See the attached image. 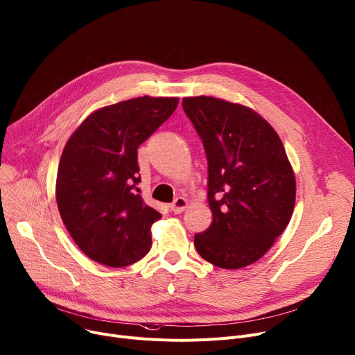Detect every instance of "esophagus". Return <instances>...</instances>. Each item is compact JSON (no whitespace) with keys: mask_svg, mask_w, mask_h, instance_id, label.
I'll list each match as a JSON object with an SVG mask.
<instances>
[{"mask_svg":"<svg viewBox=\"0 0 355 355\" xmlns=\"http://www.w3.org/2000/svg\"><path fill=\"white\" fill-rule=\"evenodd\" d=\"M187 205H188V200L184 198V197H178V198L174 200V202L170 205V208H171L174 214H181L182 211H185Z\"/></svg>","mask_w":355,"mask_h":355,"instance_id":"34e87169","label":"esophagus"}]
</instances>
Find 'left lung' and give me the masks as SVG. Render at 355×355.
<instances>
[{
    "label": "left lung",
    "instance_id": "obj_1",
    "mask_svg": "<svg viewBox=\"0 0 355 355\" xmlns=\"http://www.w3.org/2000/svg\"><path fill=\"white\" fill-rule=\"evenodd\" d=\"M208 162L212 223L196 234L205 261L239 270L258 261L288 225L295 177L282 141L250 107L214 97H185Z\"/></svg>",
    "mask_w": 355,
    "mask_h": 355
}]
</instances>
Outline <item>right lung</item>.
I'll return each mask as SVG.
<instances>
[{
    "label": "right lung",
    "instance_id": "1",
    "mask_svg": "<svg viewBox=\"0 0 355 355\" xmlns=\"http://www.w3.org/2000/svg\"><path fill=\"white\" fill-rule=\"evenodd\" d=\"M177 97H138L89 114L61 154L55 198L61 220L94 261L120 268L151 248L161 214L137 194V148L175 111Z\"/></svg>",
    "mask_w": 355,
    "mask_h": 355
}]
</instances>
